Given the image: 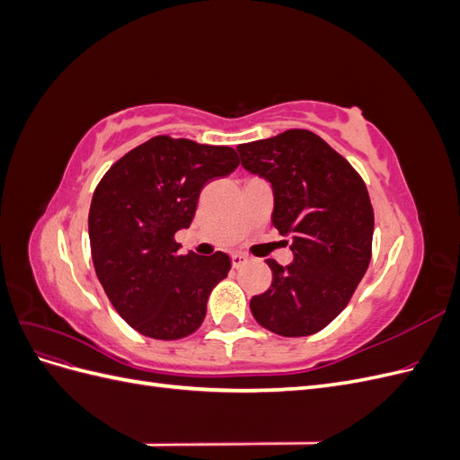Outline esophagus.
<instances>
[{"label": "esophagus", "mask_w": 460, "mask_h": 460, "mask_svg": "<svg viewBox=\"0 0 460 460\" xmlns=\"http://www.w3.org/2000/svg\"><path fill=\"white\" fill-rule=\"evenodd\" d=\"M230 259H232V267H234V269H240L242 264H245V262L249 261V257L243 255V253H234Z\"/></svg>", "instance_id": "esophagus-1"}]
</instances>
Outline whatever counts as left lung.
I'll use <instances>...</instances> for the list:
<instances>
[{"label": "left lung", "instance_id": "8db88e82", "mask_svg": "<svg viewBox=\"0 0 460 460\" xmlns=\"http://www.w3.org/2000/svg\"><path fill=\"white\" fill-rule=\"evenodd\" d=\"M235 149L245 171L270 182L272 225L294 240V261L288 267L267 261L272 284L249 307L278 336H311L347 307L368 269V190L353 166L309 130H286Z\"/></svg>", "mask_w": 460, "mask_h": 460}]
</instances>
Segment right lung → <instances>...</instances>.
<instances>
[{
  "mask_svg": "<svg viewBox=\"0 0 460 460\" xmlns=\"http://www.w3.org/2000/svg\"><path fill=\"white\" fill-rule=\"evenodd\" d=\"M226 146L155 136L119 159L97 184L88 217L97 278L117 313L153 340L196 332L232 262L222 252L180 255L174 234L191 225L203 186L230 174Z\"/></svg>",
  "mask_w": 460,
  "mask_h": 460,
  "instance_id": "add662e5",
  "label": "right lung"
}]
</instances>
